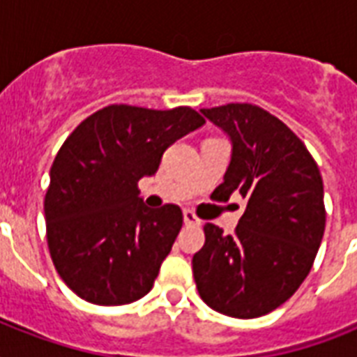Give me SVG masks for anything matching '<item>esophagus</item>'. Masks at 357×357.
I'll return each mask as SVG.
<instances>
[{
  "label": "esophagus",
  "mask_w": 357,
  "mask_h": 357,
  "mask_svg": "<svg viewBox=\"0 0 357 357\" xmlns=\"http://www.w3.org/2000/svg\"><path fill=\"white\" fill-rule=\"evenodd\" d=\"M183 220L187 226H200V222H202L200 218L196 217L192 211H189V209H185L183 211Z\"/></svg>",
  "instance_id": "34e87169"
}]
</instances>
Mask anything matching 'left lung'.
<instances>
[{"instance_id":"1","label":"left lung","mask_w":357,"mask_h":357,"mask_svg":"<svg viewBox=\"0 0 357 357\" xmlns=\"http://www.w3.org/2000/svg\"><path fill=\"white\" fill-rule=\"evenodd\" d=\"M200 113L231 140V161L211 198H246L234 235L206 224L192 257L202 300L235 319L266 315L287 302L310 274L326 224L317 162L291 129L252 103Z\"/></svg>"}]
</instances>
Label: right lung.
<instances>
[{"instance_id":"1","label":"right lung","mask_w":357,"mask_h":357,"mask_svg":"<svg viewBox=\"0 0 357 357\" xmlns=\"http://www.w3.org/2000/svg\"><path fill=\"white\" fill-rule=\"evenodd\" d=\"M204 123L190 107L109 105L64 140L44 215L53 265L79 298L123 305L150 293L183 215L174 204L146 207L137 183L157 172L168 146Z\"/></svg>"}]
</instances>
